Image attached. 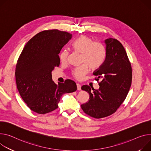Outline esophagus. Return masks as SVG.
<instances>
[{"label": "esophagus", "instance_id": "obj_1", "mask_svg": "<svg viewBox=\"0 0 151 151\" xmlns=\"http://www.w3.org/2000/svg\"><path fill=\"white\" fill-rule=\"evenodd\" d=\"M76 86H77V89H78V90H81V85H80L79 84H77Z\"/></svg>", "mask_w": 151, "mask_h": 151}]
</instances>
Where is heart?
I'll list each match as a JSON object with an SVG mask.
<instances>
[{
	"label": "heart",
	"instance_id": "heart-1",
	"mask_svg": "<svg viewBox=\"0 0 151 151\" xmlns=\"http://www.w3.org/2000/svg\"><path fill=\"white\" fill-rule=\"evenodd\" d=\"M75 50L82 53L81 65L74 68L72 73L75 78L81 80L88 72V67L91 70H96L102 64L105 58V50L103 46L98 42H93L91 38L82 35L76 39L72 44ZM69 52L64 49L60 55L63 63L67 61Z\"/></svg>",
	"mask_w": 151,
	"mask_h": 151
}]
</instances>
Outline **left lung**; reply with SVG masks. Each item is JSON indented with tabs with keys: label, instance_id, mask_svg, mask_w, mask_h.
Instances as JSON below:
<instances>
[{
	"label": "left lung",
	"instance_id": "1",
	"mask_svg": "<svg viewBox=\"0 0 151 151\" xmlns=\"http://www.w3.org/2000/svg\"><path fill=\"white\" fill-rule=\"evenodd\" d=\"M105 59L93 72L99 88L84 85L81 89L89 93L88 101L81 105L87 115L101 119L114 113L125 101L132 82V68L125 48L116 39L105 40Z\"/></svg>",
	"mask_w": 151,
	"mask_h": 151
}]
</instances>
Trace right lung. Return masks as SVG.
Masks as SVG:
<instances>
[{
	"mask_svg": "<svg viewBox=\"0 0 151 151\" xmlns=\"http://www.w3.org/2000/svg\"><path fill=\"white\" fill-rule=\"evenodd\" d=\"M72 37L71 34L58 29L40 32L26 44L17 60V89L27 106L38 114L53 111L63 94L77 90L72 80L56 84L52 78V71L60 65L59 53Z\"/></svg>",
	"mask_w": 151,
	"mask_h": 151,
	"instance_id": "1",
	"label": "right lung"
}]
</instances>
